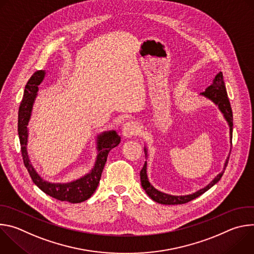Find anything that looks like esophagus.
Returning a JSON list of instances; mask_svg holds the SVG:
<instances>
[{
  "label": "esophagus",
  "mask_w": 254,
  "mask_h": 254,
  "mask_svg": "<svg viewBox=\"0 0 254 254\" xmlns=\"http://www.w3.org/2000/svg\"><path fill=\"white\" fill-rule=\"evenodd\" d=\"M139 131H140L139 125L133 121L127 123L123 127V133L125 136H127V137H131V136L137 134Z\"/></svg>",
  "instance_id": "obj_1"
}]
</instances>
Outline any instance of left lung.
Segmentation results:
<instances>
[{
	"mask_svg": "<svg viewBox=\"0 0 254 254\" xmlns=\"http://www.w3.org/2000/svg\"><path fill=\"white\" fill-rule=\"evenodd\" d=\"M202 95L208 97L209 99L213 100L217 105L219 106L220 111L224 114V117L226 119V121L229 124L230 127V135H232V130H233V114H232V110H231V105H230V101L227 95V91H226V87H225V83H224V79H223V74L222 72H219L218 74L215 76V78L213 79V83L205 90L201 93ZM232 138V136H231ZM229 161V156L225 162L224 165V169L223 172H221L219 175H217V177H215V179L212 181V182L206 186L205 188L199 190L198 192L192 194V195H187V196H172V195H168L165 193H162L158 190H156L149 182L148 177H147V162L144 163L142 169L140 170V183L141 186L143 188V190L146 191V193L149 195V197H151L155 202H158L160 204H165V205H178V204H185L188 203L192 200H194L195 198L199 197L200 195H202L203 193H205L206 191H208L211 187H213L217 182H219V180L221 179V177L223 176V173L227 167Z\"/></svg>",
	"mask_w": 254,
	"mask_h": 254,
	"instance_id": "8db88e82",
	"label": "left lung"
}]
</instances>
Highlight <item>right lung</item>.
<instances>
[{
    "label": "right lung",
    "mask_w": 254,
    "mask_h": 254,
    "mask_svg": "<svg viewBox=\"0 0 254 254\" xmlns=\"http://www.w3.org/2000/svg\"><path fill=\"white\" fill-rule=\"evenodd\" d=\"M44 74H45L44 70H37L32 74V76L30 77V79L28 80L25 86L23 99L19 107L18 133L20 138L23 162L30 174L31 179L33 180L34 184L39 189H41L45 194L59 201H66L73 204L80 203L90 198L91 195L96 190L100 177H101V173L106 163L107 155L112 149L116 148L121 142V137L117 134L115 130L104 132L99 135L98 142H97L98 143L97 160L90 174H87L83 178L68 184H51V183L45 182V181L42 180L41 177L36 173L32 165L30 164V161L27 155V150H26L27 136H28L27 125L31 116L32 105L34 102V98L36 96V92L38 90V85L43 80Z\"/></svg>",
    "instance_id": "1"
}]
</instances>
